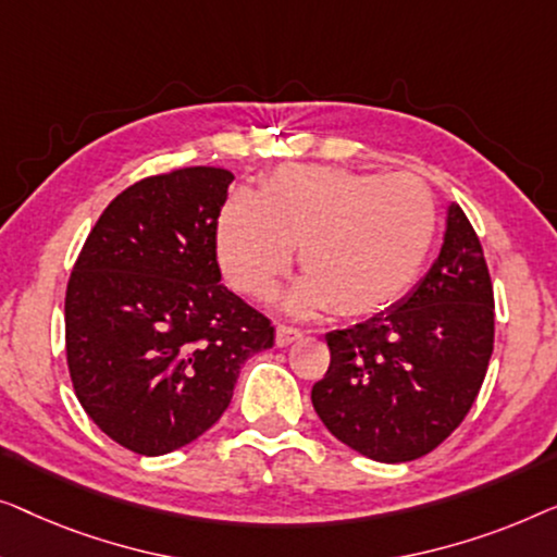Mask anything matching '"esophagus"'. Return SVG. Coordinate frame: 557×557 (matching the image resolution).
<instances>
[{
  "instance_id": "1",
  "label": "esophagus",
  "mask_w": 557,
  "mask_h": 557,
  "mask_svg": "<svg viewBox=\"0 0 557 557\" xmlns=\"http://www.w3.org/2000/svg\"><path fill=\"white\" fill-rule=\"evenodd\" d=\"M302 338V333L297 331V327H289V325H277V331H275V346L277 348H287V346H293L295 341H300Z\"/></svg>"
}]
</instances>
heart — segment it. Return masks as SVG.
Masks as SVG:
<instances>
[{
    "instance_id": "obj_1",
    "label": "heart",
    "mask_w": 557,
    "mask_h": 557,
    "mask_svg": "<svg viewBox=\"0 0 557 557\" xmlns=\"http://www.w3.org/2000/svg\"><path fill=\"white\" fill-rule=\"evenodd\" d=\"M436 237V203L417 176L282 166L260 197L237 194L216 219V257L237 289L268 295L300 247L305 275L282 305L373 315L409 293Z\"/></svg>"
}]
</instances>
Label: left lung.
Here are the masks:
<instances>
[{
  "instance_id": "left-lung-1",
  "label": "left lung",
  "mask_w": 557,
  "mask_h": 557,
  "mask_svg": "<svg viewBox=\"0 0 557 557\" xmlns=\"http://www.w3.org/2000/svg\"><path fill=\"white\" fill-rule=\"evenodd\" d=\"M331 368L312 386L327 432L383 465L419 459L465 421L495 343L482 245L459 203L432 268L401 300L325 335Z\"/></svg>"
}]
</instances>
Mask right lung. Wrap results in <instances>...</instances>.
I'll list each match as a JSON object with an SVG mask.
<instances>
[{
	"mask_svg": "<svg viewBox=\"0 0 557 557\" xmlns=\"http://www.w3.org/2000/svg\"><path fill=\"white\" fill-rule=\"evenodd\" d=\"M232 182V171L194 166L128 186L67 282L77 401L100 432L144 457L214 426L242 363L275 343L270 320L222 285L216 219Z\"/></svg>",
	"mask_w": 557,
	"mask_h": 557,
	"instance_id": "right-lung-1",
	"label": "right lung"
}]
</instances>
